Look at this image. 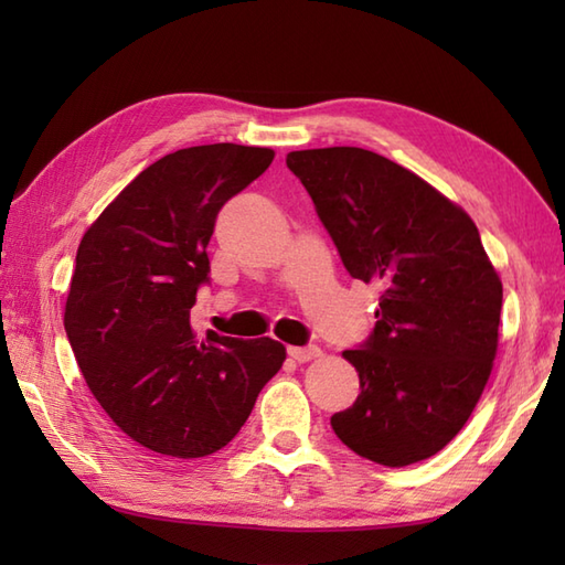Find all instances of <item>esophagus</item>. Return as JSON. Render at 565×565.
Listing matches in <instances>:
<instances>
[{"label":"esophagus","mask_w":565,"mask_h":565,"mask_svg":"<svg viewBox=\"0 0 565 565\" xmlns=\"http://www.w3.org/2000/svg\"><path fill=\"white\" fill-rule=\"evenodd\" d=\"M289 356L294 359V362L303 364V362H310V359H318V356H320V347H316V344H308V347H289Z\"/></svg>","instance_id":"esophagus-1"}]
</instances>
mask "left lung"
Returning a JSON list of instances; mask_svg holds the SVG:
<instances>
[{"instance_id": "8db88e82", "label": "left lung", "mask_w": 565, "mask_h": 565, "mask_svg": "<svg viewBox=\"0 0 565 565\" xmlns=\"http://www.w3.org/2000/svg\"><path fill=\"white\" fill-rule=\"evenodd\" d=\"M344 269L381 289L376 326L342 356L352 407L330 417L347 447L383 466L441 451L471 417L498 350L502 284L476 223L435 186L364 148L286 154Z\"/></svg>"}]
</instances>
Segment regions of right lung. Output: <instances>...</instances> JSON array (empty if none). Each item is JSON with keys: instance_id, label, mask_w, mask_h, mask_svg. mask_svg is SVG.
<instances>
[{"instance_id": "obj_1", "label": "right lung", "mask_w": 565, "mask_h": 565, "mask_svg": "<svg viewBox=\"0 0 565 565\" xmlns=\"http://www.w3.org/2000/svg\"><path fill=\"white\" fill-rule=\"evenodd\" d=\"M269 148L215 142L146 167L84 233L65 332L84 381L126 435L158 454L199 459L245 425L281 369V342L191 328L209 284L215 215L267 170Z\"/></svg>"}]
</instances>
